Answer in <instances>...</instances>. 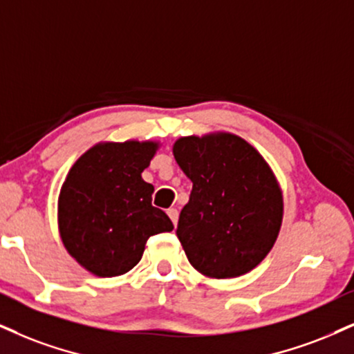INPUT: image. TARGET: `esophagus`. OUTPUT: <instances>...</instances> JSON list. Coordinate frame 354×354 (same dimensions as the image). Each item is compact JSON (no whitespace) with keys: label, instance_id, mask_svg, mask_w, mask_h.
Listing matches in <instances>:
<instances>
[{"label":"esophagus","instance_id":"obj_1","mask_svg":"<svg viewBox=\"0 0 354 354\" xmlns=\"http://www.w3.org/2000/svg\"><path fill=\"white\" fill-rule=\"evenodd\" d=\"M167 215H169L170 220H172L174 226H176V225H177V220H178V212L176 210V208H169V210H167Z\"/></svg>","mask_w":354,"mask_h":354}]
</instances>
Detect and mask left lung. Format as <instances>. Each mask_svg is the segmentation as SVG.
<instances>
[{"label":"left lung","mask_w":354,"mask_h":354,"mask_svg":"<svg viewBox=\"0 0 354 354\" xmlns=\"http://www.w3.org/2000/svg\"><path fill=\"white\" fill-rule=\"evenodd\" d=\"M178 167L192 180L177 238L190 264L208 277L250 272L268 256L282 223V192L251 144L220 133L180 138Z\"/></svg>","instance_id":"1"}]
</instances>
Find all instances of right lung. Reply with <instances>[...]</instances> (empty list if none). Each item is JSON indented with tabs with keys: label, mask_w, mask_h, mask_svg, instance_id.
<instances>
[{
	"label": "right lung",
	"mask_w": 354,
	"mask_h": 354,
	"mask_svg": "<svg viewBox=\"0 0 354 354\" xmlns=\"http://www.w3.org/2000/svg\"><path fill=\"white\" fill-rule=\"evenodd\" d=\"M156 142H103L86 151L65 178L59 230L68 254L98 277L128 272L141 261L147 239L172 231L170 218L152 205L154 187L142 180Z\"/></svg>",
	"instance_id": "obj_1"
}]
</instances>
